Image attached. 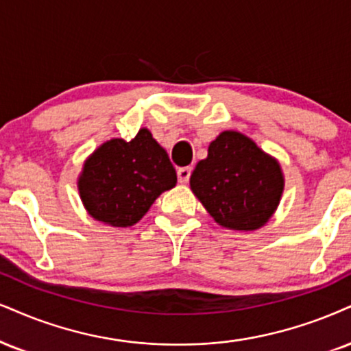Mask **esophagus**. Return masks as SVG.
Returning a JSON list of instances; mask_svg holds the SVG:
<instances>
[{
  "label": "esophagus",
  "mask_w": 351,
  "mask_h": 351,
  "mask_svg": "<svg viewBox=\"0 0 351 351\" xmlns=\"http://www.w3.org/2000/svg\"><path fill=\"white\" fill-rule=\"evenodd\" d=\"M190 174H192V169L190 167H180L177 171V179H179L180 184H187L190 179Z\"/></svg>",
  "instance_id": "1"
}]
</instances>
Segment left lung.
<instances>
[{"label":"left lung","mask_w":351,"mask_h":351,"mask_svg":"<svg viewBox=\"0 0 351 351\" xmlns=\"http://www.w3.org/2000/svg\"><path fill=\"white\" fill-rule=\"evenodd\" d=\"M190 189L211 218L231 231H255L270 221L285 190L278 159L234 130L210 143Z\"/></svg>","instance_id":"left-lung-1"}]
</instances>
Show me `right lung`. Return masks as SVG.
<instances>
[{"label":"right lung","instance_id":"obj_1","mask_svg":"<svg viewBox=\"0 0 351 351\" xmlns=\"http://www.w3.org/2000/svg\"><path fill=\"white\" fill-rule=\"evenodd\" d=\"M176 184V169L148 128H140L130 141L110 138L102 143L77 177L86 211L114 228L136 224L156 198Z\"/></svg>","mask_w":351,"mask_h":351}]
</instances>
